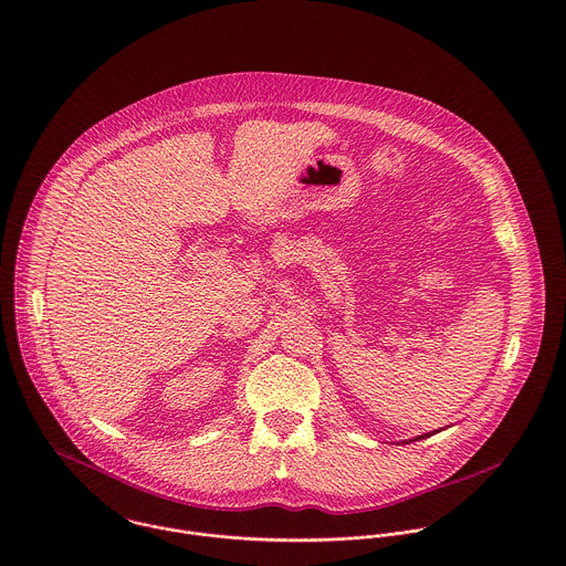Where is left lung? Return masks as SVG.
I'll return each mask as SVG.
<instances>
[{
    "label": "left lung",
    "mask_w": 566,
    "mask_h": 566,
    "mask_svg": "<svg viewBox=\"0 0 566 566\" xmlns=\"http://www.w3.org/2000/svg\"><path fill=\"white\" fill-rule=\"evenodd\" d=\"M433 433H438V429L431 431V433H424V436H416L413 440H422V438H429V436H433ZM413 440H405V444H409V442H413Z\"/></svg>",
    "instance_id": "obj_1"
}]
</instances>
